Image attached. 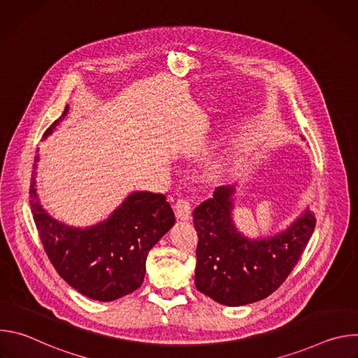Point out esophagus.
I'll list each match as a JSON object with an SVG mask.
<instances>
[{"label":"esophagus","mask_w":358,"mask_h":358,"mask_svg":"<svg viewBox=\"0 0 358 358\" xmlns=\"http://www.w3.org/2000/svg\"><path fill=\"white\" fill-rule=\"evenodd\" d=\"M174 211H176V217L181 221H188L191 218V203L188 199H178L174 206Z\"/></svg>","instance_id":"esophagus-1"}]
</instances>
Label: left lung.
<instances>
[{
  "mask_svg": "<svg viewBox=\"0 0 358 358\" xmlns=\"http://www.w3.org/2000/svg\"><path fill=\"white\" fill-rule=\"evenodd\" d=\"M234 194L235 184L217 187L192 214L198 234L195 286L231 308L272 294L296 266L316 227L315 214L306 207L283 231L248 238L232 218Z\"/></svg>",
  "mask_w": 358,
  "mask_h": 358,
  "instance_id": "left-lung-1",
  "label": "left lung"
}]
</instances>
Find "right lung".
Masks as SVG:
<instances>
[{
  "mask_svg": "<svg viewBox=\"0 0 358 358\" xmlns=\"http://www.w3.org/2000/svg\"><path fill=\"white\" fill-rule=\"evenodd\" d=\"M69 112L43 133L50 136ZM35 156L31 178V210L39 238L59 276L83 296L112 301L138 289L145 275L148 250L176 224L173 208L163 194L133 191L109 218L79 228L66 225L42 207L36 191Z\"/></svg>",
  "mask_w": 358,
  "mask_h": 358,
  "instance_id": "right-lung-1",
  "label": "right lung"
}]
</instances>
